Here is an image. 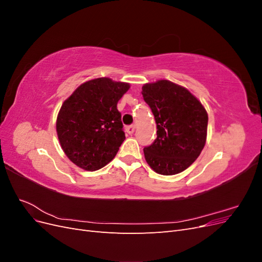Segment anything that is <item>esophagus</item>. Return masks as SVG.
<instances>
[{
  "mask_svg": "<svg viewBox=\"0 0 262 262\" xmlns=\"http://www.w3.org/2000/svg\"><path fill=\"white\" fill-rule=\"evenodd\" d=\"M125 131L128 132L129 134H133L134 131H136V125H128L125 128Z\"/></svg>",
  "mask_w": 262,
  "mask_h": 262,
  "instance_id": "34e87169",
  "label": "esophagus"
}]
</instances>
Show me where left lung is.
<instances>
[{"mask_svg":"<svg viewBox=\"0 0 262 262\" xmlns=\"http://www.w3.org/2000/svg\"><path fill=\"white\" fill-rule=\"evenodd\" d=\"M142 95L157 126L156 140L143 149L146 163L165 176L184 171L205 145L207 110L187 89L167 80L144 84Z\"/></svg>","mask_w":262,"mask_h":262,"instance_id":"8db88e82","label":"left lung"}]
</instances>
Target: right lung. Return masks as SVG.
Instances as JSON below:
<instances>
[{
    "label": "right lung",
    "mask_w": 262,
    "mask_h": 262,
    "mask_svg": "<svg viewBox=\"0 0 262 262\" xmlns=\"http://www.w3.org/2000/svg\"><path fill=\"white\" fill-rule=\"evenodd\" d=\"M129 83L99 77L81 84L63 101L57 118L60 145L78 167L94 171L112 162L125 139L117 104Z\"/></svg>",
    "instance_id": "right-lung-1"
}]
</instances>
